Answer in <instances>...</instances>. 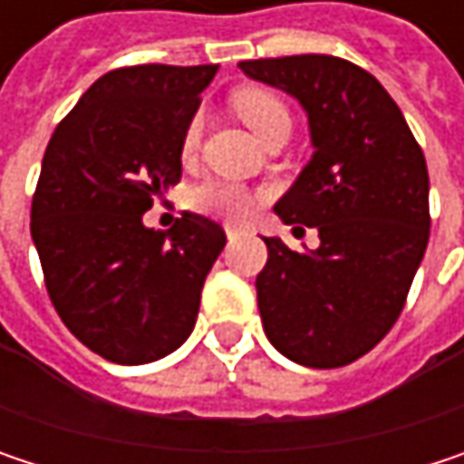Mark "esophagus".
Here are the masks:
<instances>
[{
	"label": "esophagus",
	"instance_id": "esophagus-1",
	"mask_svg": "<svg viewBox=\"0 0 464 464\" xmlns=\"http://www.w3.org/2000/svg\"><path fill=\"white\" fill-rule=\"evenodd\" d=\"M226 233H228V238H231V241H233L236 236H241V233H244V231H241V228H236V226H228V228H226Z\"/></svg>",
	"mask_w": 464,
	"mask_h": 464
}]
</instances>
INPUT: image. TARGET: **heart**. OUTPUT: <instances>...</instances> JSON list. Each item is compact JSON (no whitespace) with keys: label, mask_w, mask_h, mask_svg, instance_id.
<instances>
[{"label":"heart","mask_w":464,"mask_h":464,"mask_svg":"<svg viewBox=\"0 0 464 464\" xmlns=\"http://www.w3.org/2000/svg\"><path fill=\"white\" fill-rule=\"evenodd\" d=\"M233 110L255 131L257 140L266 137L274 126L290 123V112L282 104V99L268 93V91H257V88L238 91L233 96ZM198 140H201V118L196 115L182 134V155H193L198 147ZM190 207L204 212V215H212V218H220L228 223H238L252 212L255 193H249L244 185H236V182L207 179L190 190Z\"/></svg>","instance_id":"heart-1"}]
</instances>
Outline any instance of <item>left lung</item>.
Instances as JSON below:
<instances>
[{
	"instance_id": "left-lung-1",
	"label": "left lung",
	"mask_w": 464,
	"mask_h": 464,
	"mask_svg": "<svg viewBox=\"0 0 464 464\" xmlns=\"http://www.w3.org/2000/svg\"><path fill=\"white\" fill-rule=\"evenodd\" d=\"M304 107L314 155L276 201L282 223L320 233L295 252L266 236L257 309L268 341L298 365L341 368L395 324L430 238L421 147L384 85L335 55L241 61Z\"/></svg>"
}]
</instances>
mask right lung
<instances>
[{
	"label": "right lung",
	"mask_w": 464,
	"mask_h": 464,
	"mask_svg": "<svg viewBox=\"0 0 464 464\" xmlns=\"http://www.w3.org/2000/svg\"><path fill=\"white\" fill-rule=\"evenodd\" d=\"M215 63L107 72L47 141L32 238L61 323L91 352L144 365L179 349L226 231L182 212L169 233L141 215L182 177V134Z\"/></svg>",
	"instance_id": "obj_1"
}]
</instances>
